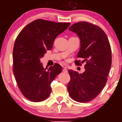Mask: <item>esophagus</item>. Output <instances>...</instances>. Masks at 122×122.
<instances>
[{
  "instance_id": "obj_1",
  "label": "esophagus",
  "mask_w": 122,
  "mask_h": 122,
  "mask_svg": "<svg viewBox=\"0 0 122 122\" xmlns=\"http://www.w3.org/2000/svg\"><path fill=\"white\" fill-rule=\"evenodd\" d=\"M63 71L64 73H68V70H67V68L66 67H64V68L63 69Z\"/></svg>"
}]
</instances>
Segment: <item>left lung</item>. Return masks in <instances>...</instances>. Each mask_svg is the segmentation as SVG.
<instances>
[{
    "instance_id": "obj_1",
    "label": "left lung",
    "mask_w": 122,
    "mask_h": 122,
    "mask_svg": "<svg viewBox=\"0 0 122 122\" xmlns=\"http://www.w3.org/2000/svg\"><path fill=\"white\" fill-rule=\"evenodd\" d=\"M70 31L78 35L81 49L78 58L84 59L85 71L79 74L69 70L71 81L68 91L73 100L80 103L92 101L101 92L107 81L112 64V51L109 40L101 28L86 21L73 24ZM79 61L76 64L81 66Z\"/></svg>"
}]
</instances>
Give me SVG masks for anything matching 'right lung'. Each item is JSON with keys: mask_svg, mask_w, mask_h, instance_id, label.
<instances>
[{"mask_svg": "<svg viewBox=\"0 0 122 122\" xmlns=\"http://www.w3.org/2000/svg\"><path fill=\"white\" fill-rule=\"evenodd\" d=\"M70 24L37 19L25 26L16 37L13 51V72L20 91L29 101H43L51 94V83L62 67L56 63L46 70L40 59L52 49L56 38Z\"/></svg>", "mask_w": 122, "mask_h": 122, "instance_id": "right-lung-1", "label": "right lung"}]
</instances>
